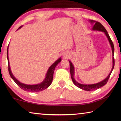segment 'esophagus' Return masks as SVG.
Masks as SVG:
<instances>
[{"label":"esophagus","mask_w":121,"mask_h":121,"mask_svg":"<svg viewBox=\"0 0 121 121\" xmlns=\"http://www.w3.org/2000/svg\"><path fill=\"white\" fill-rule=\"evenodd\" d=\"M70 55V52H69V51H67V50L64 51L62 52V56L63 58L65 59H68Z\"/></svg>","instance_id":"1"}]
</instances>
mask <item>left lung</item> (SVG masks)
Here are the masks:
<instances>
[{
  "label": "left lung",
  "mask_w": 121,
  "mask_h": 121,
  "mask_svg": "<svg viewBox=\"0 0 121 121\" xmlns=\"http://www.w3.org/2000/svg\"><path fill=\"white\" fill-rule=\"evenodd\" d=\"M89 22L91 23V25H93V26H92V30H97V31H101L102 32H104L105 35H106L107 37L108 38V39L109 43L110 44V46H111V48H112V63H113V65H112V68L111 70V72L109 73L107 78L104 79V80H102V81L98 82V83L96 84H81L78 83V82H76V80L74 78V65H73L72 63L70 61H69V62H70V73H71V78L72 79V81L74 83V85H76L77 87H78V88H81L82 89H83L84 91H95V90L98 89V88H100V87H101L102 86H104L108 82V81L110 78V75L112 73V72L113 71V69L114 68V45L112 41L111 40V38H110L109 35L108 33L107 30L104 27L103 25H102L100 23L97 22L96 21H94V20H88Z\"/></svg>",
  "instance_id": "obj_1"
}]
</instances>
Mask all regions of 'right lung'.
I'll return each mask as SVG.
<instances>
[{"label": "right lung", "instance_id": "add662e5", "mask_svg": "<svg viewBox=\"0 0 121 121\" xmlns=\"http://www.w3.org/2000/svg\"><path fill=\"white\" fill-rule=\"evenodd\" d=\"M22 27V26L19 27L18 28L17 30H19ZM9 45L7 48V59H8V70L9 73L11 78H12L13 80L14 81V82L16 83L18 86H19L20 88L24 90L25 91H32V92H38L42 91L49 86L51 83H52V79H53V75L54 73V71L56 67V65L58 63H60L61 61V58H59L57 60H56L55 62H54L52 65H51L49 68L48 69L47 71V72L46 74V77L42 82L36 85H27L25 84L24 83H21L20 81H19L17 79L15 78L14 76L13 75V74L11 72V69H10V64H9V57H8V48H9Z\"/></svg>", "mask_w": 121, "mask_h": 121}]
</instances>
